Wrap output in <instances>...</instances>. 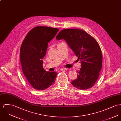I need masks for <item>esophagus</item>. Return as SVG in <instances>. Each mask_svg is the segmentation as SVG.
Listing matches in <instances>:
<instances>
[{"mask_svg": "<svg viewBox=\"0 0 121 121\" xmlns=\"http://www.w3.org/2000/svg\"><path fill=\"white\" fill-rule=\"evenodd\" d=\"M67 69H68L65 68H62V69H60V70H67Z\"/></svg>", "mask_w": 121, "mask_h": 121, "instance_id": "esophagus-1", "label": "esophagus"}]
</instances>
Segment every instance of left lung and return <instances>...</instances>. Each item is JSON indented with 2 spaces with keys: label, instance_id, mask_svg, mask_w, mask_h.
<instances>
[{
  "label": "left lung",
  "instance_id": "1",
  "mask_svg": "<svg viewBox=\"0 0 121 121\" xmlns=\"http://www.w3.org/2000/svg\"><path fill=\"white\" fill-rule=\"evenodd\" d=\"M56 39H65L73 51L82 67L72 85L81 90L93 87L98 80L102 65V53L97 40L83 30L67 28L60 31Z\"/></svg>",
  "mask_w": 121,
  "mask_h": 121
}]
</instances>
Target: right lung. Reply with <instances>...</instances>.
Masks as SVG:
<instances>
[{
	"label": "right lung",
	"mask_w": 121,
	"mask_h": 121,
	"mask_svg": "<svg viewBox=\"0 0 121 121\" xmlns=\"http://www.w3.org/2000/svg\"><path fill=\"white\" fill-rule=\"evenodd\" d=\"M58 29L37 26L28 32L20 48V62L25 78L32 87L43 90L56 80L57 73L47 72L42 60L47 52L48 42L56 35Z\"/></svg>",
	"instance_id": "right-lung-1"
}]
</instances>
